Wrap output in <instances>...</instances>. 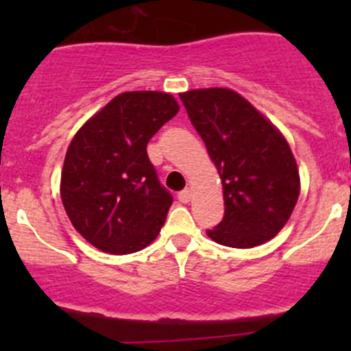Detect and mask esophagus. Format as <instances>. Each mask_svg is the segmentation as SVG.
<instances>
[{"instance_id": "esophagus-1", "label": "esophagus", "mask_w": 351, "mask_h": 351, "mask_svg": "<svg viewBox=\"0 0 351 351\" xmlns=\"http://www.w3.org/2000/svg\"><path fill=\"white\" fill-rule=\"evenodd\" d=\"M190 198H192V192H190L189 189L182 190V192L178 193V200L182 202V204H189V202H190Z\"/></svg>"}]
</instances>
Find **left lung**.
<instances>
[{"label": "left lung", "mask_w": 351, "mask_h": 351, "mask_svg": "<svg viewBox=\"0 0 351 351\" xmlns=\"http://www.w3.org/2000/svg\"><path fill=\"white\" fill-rule=\"evenodd\" d=\"M180 98L224 189V219L208 229V238L229 247L270 241L289 221L300 190L285 137L228 88L192 90Z\"/></svg>", "instance_id": "obj_1"}]
</instances>
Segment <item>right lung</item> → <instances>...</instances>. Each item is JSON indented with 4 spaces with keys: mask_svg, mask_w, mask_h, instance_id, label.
<instances>
[{
    "mask_svg": "<svg viewBox=\"0 0 351 351\" xmlns=\"http://www.w3.org/2000/svg\"><path fill=\"white\" fill-rule=\"evenodd\" d=\"M161 91H125L76 132L67 147L61 198L74 229L98 250L136 253L156 239L173 197L147 156L151 137L178 113Z\"/></svg>",
    "mask_w": 351,
    "mask_h": 351,
    "instance_id": "obj_1",
    "label": "right lung"
}]
</instances>
